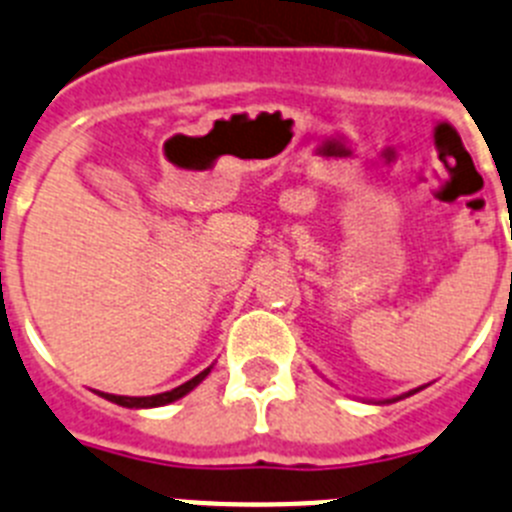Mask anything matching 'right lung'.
<instances>
[{
  "label": "right lung",
  "instance_id": "obj_1",
  "mask_svg": "<svg viewBox=\"0 0 512 512\" xmlns=\"http://www.w3.org/2000/svg\"><path fill=\"white\" fill-rule=\"evenodd\" d=\"M210 374V369H205V372H200L194 379H189V382L179 384V387H174L171 392H161V395H151V397H125V395H107V392H99V395L104 397V400L115 402V405H122V408H158V405H169V402L179 400V397H184L187 392H192L197 384L202 382V379Z\"/></svg>",
  "mask_w": 512,
  "mask_h": 512
}]
</instances>
